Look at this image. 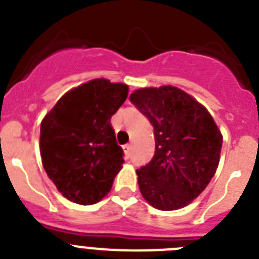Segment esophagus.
<instances>
[{
    "label": "esophagus",
    "instance_id": "34e87169",
    "mask_svg": "<svg viewBox=\"0 0 259 259\" xmlns=\"http://www.w3.org/2000/svg\"><path fill=\"white\" fill-rule=\"evenodd\" d=\"M131 149H132V146L130 145V144H127V145L123 146V150H124L125 158H130V155H131Z\"/></svg>",
    "mask_w": 259,
    "mask_h": 259
}]
</instances>
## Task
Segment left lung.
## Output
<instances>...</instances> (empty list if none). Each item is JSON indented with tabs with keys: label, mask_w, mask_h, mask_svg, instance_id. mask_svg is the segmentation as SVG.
Returning a JSON list of instances; mask_svg holds the SVG:
<instances>
[{
	"label": "left lung",
	"mask_w": 259,
	"mask_h": 259,
	"mask_svg": "<svg viewBox=\"0 0 259 259\" xmlns=\"http://www.w3.org/2000/svg\"><path fill=\"white\" fill-rule=\"evenodd\" d=\"M130 100L154 128V155L136 171L143 197L163 211L187 206L217 171L221 131L209 111L176 87L137 89Z\"/></svg>",
	"instance_id": "8db88e82"
}]
</instances>
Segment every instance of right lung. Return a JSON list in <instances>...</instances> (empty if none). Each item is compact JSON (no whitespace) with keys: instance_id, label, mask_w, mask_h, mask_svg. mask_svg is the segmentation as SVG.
Masks as SVG:
<instances>
[{"instance_id":"1","label":"right lung","mask_w":259,"mask_h":259,"mask_svg":"<svg viewBox=\"0 0 259 259\" xmlns=\"http://www.w3.org/2000/svg\"><path fill=\"white\" fill-rule=\"evenodd\" d=\"M127 96L125 84L91 80L62 96L42 119V166L67 200L93 205L111 189L124 153L110 119Z\"/></svg>"}]
</instances>
